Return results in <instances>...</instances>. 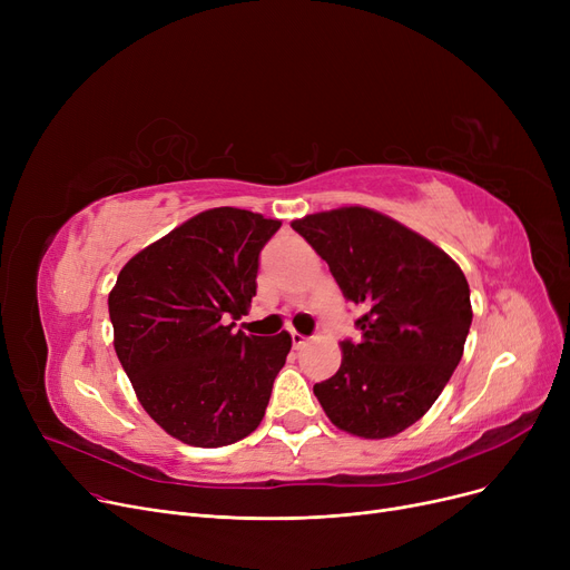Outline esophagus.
<instances>
[{
    "mask_svg": "<svg viewBox=\"0 0 570 570\" xmlns=\"http://www.w3.org/2000/svg\"><path fill=\"white\" fill-rule=\"evenodd\" d=\"M291 342H293V348H303V346L307 344V337H305V335H301V333L291 331Z\"/></svg>",
    "mask_w": 570,
    "mask_h": 570,
    "instance_id": "obj_1",
    "label": "esophagus"
}]
</instances>
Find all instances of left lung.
I'll return each instance as SVG.
<instances>
[{
    "label": "left lung",
    "mask_w": 570,
    "mask_h": 570,
    "mask_svg": "<svg viewBox=\"0 0 570 570\" xmlns=\"http://www.w3.org/2000/svg\"><path fill=\"white\" fill-rule=\"evenodd\" d=\"M348 303L363 307L361 340L342 342L335 376L314 385L331 421L385 439L430 411L462 361L471 327L460 265L423 235L367 207L295 219Z\"/></svg>",
    "instance_id": "obj_1"
}]
</instances>
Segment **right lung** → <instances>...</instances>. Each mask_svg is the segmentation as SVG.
Instances as JSON below:
<instances>
[{
  "label": "right lung",
  "instance_id": "add662e5",
  "mask_svg": "<svg viewBox=\"0 0 570 570\" xmlns=\"http://www.w3.org/2000/svg\"><path fill=\"white\" fill-rule=\"evenodd\" d=\"M282 222L207 209L138 252L108 295L115 353L138 402L170 436L219 448L252 434L291 335L233 333L256 295L258 256Z\"/></svg>",
  "mask_w": 570,
  "mask_h": 570
}]
</instances>
